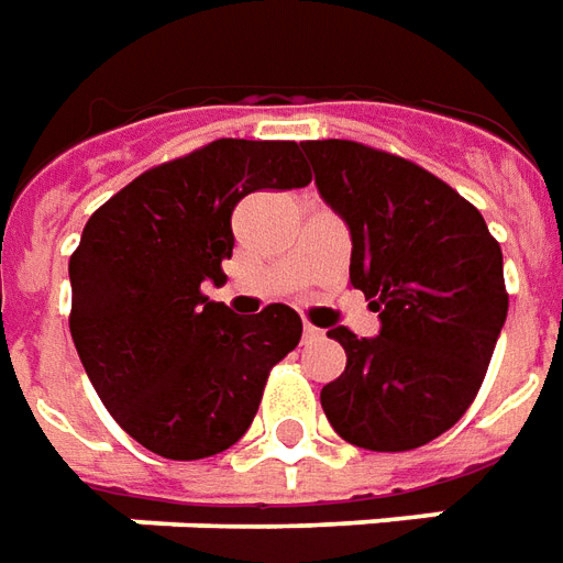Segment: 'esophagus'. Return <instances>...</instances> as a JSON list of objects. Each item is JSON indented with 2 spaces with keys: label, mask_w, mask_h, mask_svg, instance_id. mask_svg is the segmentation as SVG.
<instances>
[{
  "label": "esophagus",
  "mask_w": 563,
  "mask_h": 563,
  "mask_svg": "<svg viewBox=\"0 0 563 563\" xmlns=\"http://www.w3.org/2000/svg\"><path fill=\"white\" fill-rule=\"evenodd\" d=\"M319 334H322V331L317 329V325H305V331H301V338H305V343H310V341H317Z\"/></svg>",
  "instance_id": "esophagus-1"
}]
</instances>
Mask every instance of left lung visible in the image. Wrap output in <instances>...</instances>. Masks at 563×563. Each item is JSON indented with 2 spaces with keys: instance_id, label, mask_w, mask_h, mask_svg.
<instances>
[{
  "instance_id": "8db88e82",
  "label": "left lung",
  "mask_w": 563,
  "mask_h": 563,
  "mask_svg": "<svg viewBox=\"0 0 563 563\" xmlns=\"http://www.w3.org/2000/svg\"><path fill=\"white\" fill-rule=\"evenodd\" d=\"M301 147L353 238L350 283L379 313L377 338L329 331L346 367L319 395L322 410L353 446H424L467 413L507 322L500 244L467 198L416 162L358 141Z\"/></svg>"
}]
</instances>
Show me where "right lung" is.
Returning a JSON list of instances; mask_svg holds the SVG:
<instances>
[{
  "label": "right lung",
  "instance_id": "obj_1",
  "mask_svg": "<svg viewBox=\"0 0 563 563\" xmlns=\"http://www.w3.org/2000/svg\"><path fill=\"white\" fill-rule=\"evenodd\" d=\"M307 184L295 141L220 139L135 177L84 225L68 329L92 389L144 449L196 461L246 434L301 317L286 305L234 317L201 289L225 280L234 205Z\"/></svg>",
  "mask_w": 563,
  "mask_h": 563
}]
</instances>
